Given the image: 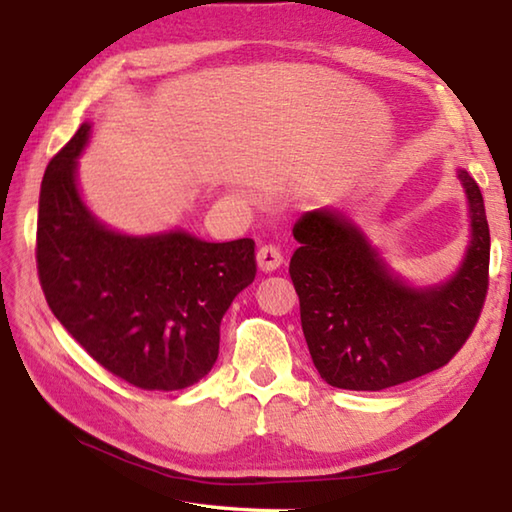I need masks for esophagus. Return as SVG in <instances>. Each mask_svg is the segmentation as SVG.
<instances>
[{
  "label": "esophagus",
  "instance_id": "34e87169",
  "mask_svg": "<svg viewBox=\"0 0 512 512\" xmlns=\"http://www.w3.org/2000/svg\"><path fill=\"white\" fill-rule=\"evenodd\" d=\"M256 258H258V267H261L263 272H274L276 267H281V263H283L281 251L274 245H263L261 249H258Z\"/></svg>",
  "mask_w": 512,
  "mask_h": 512
}]
</instances>
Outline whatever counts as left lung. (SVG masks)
<instances>
[{"instance_id":"obj_1","label":"left lung","mask_w":512,"mask_h":512,"mask_svg":"<svg viewBox=\"0 0 512 512\" xmlns=\"http://www.w3.org/2000/svg\"><path fill=\"white\" fill-rule=\"evenodd\" d=\"M472 240L454 279L413 290L388 272L354 224L329 211L295 222L290 279L301 329L333 388L385 390L445 367L479 322L490 283V229L483 195L465 170Z\"/></svg>"}]
</instances>
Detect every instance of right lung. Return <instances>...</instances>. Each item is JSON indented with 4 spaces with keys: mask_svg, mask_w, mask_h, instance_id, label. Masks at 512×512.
<instances>
[{
    "mask_svg": "<svg viewBox=\"0 0 512 512\" xmlns=\"http://www.w3.org/2000/svg\"><path fill=\"white\" fill-rule=\"evenodd\" d=\"M88 131L81 124L40 186V288L56 320L117 379L140 390L190 388L213 370L222 317L256 276V245L108 231L74 183Z\"/></svg>",
    "mask_w": 512,
    "mask_h": 512,
    "instance_id": "1",
    "label": "right lung"
}]
</instances>
